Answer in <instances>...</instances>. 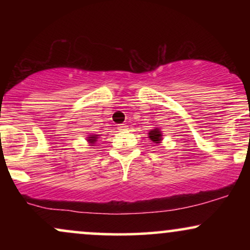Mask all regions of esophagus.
<instances>
[{
    "mask_svg": "<svg viewBox=\"0 0 250 250\" xmlns=\"http://www.w3.org/2000/svg\"><path fill=\"white\" fill-rule=\"evenodd\" d=\"M117 129H119L120 131L127 130V129H128V125H119V127H117Z\"/></svg>",
    "mask_w": 250,
    "mask_h": 250,
    "instance_id": "obj_1",
    "label": "esophagus"
}]
</instances>
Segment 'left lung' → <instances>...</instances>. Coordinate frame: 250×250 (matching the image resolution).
<instances>
[{"label": "left lung", "instance_id": "left-lung-1", "mask_svg": "<svg viewBox=\"0 0 250 250\" xmlns=\"http://www.w3.org/2000/svg\"><path fill=\"white\" fill-rule=\"evenodd\" d=\"M161 131L159 130V129H154V130H150L149 131V139L151 140L154 143H159L161 141Z\"/></svg>", "mask_w": 250, "mask_h": 250}]
</instances>
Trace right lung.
<instances>
[{"label":"right lung","mask_w":250,"mask_h":250,"mask_svg":"<svg viewBox=\"0 0 250 250\" xmlns=\"http://www.w3.org/2000/svg\"><path fill=\"white\" fill-rule=\"evenodd\" d=\"M97 135H95V136H90V137H89V140H88V141L89 142H90V143H93V142H95L96 141V139H97Z\"/></svg>","instance_id":"add662e5"}]
</instances>
